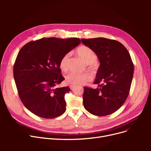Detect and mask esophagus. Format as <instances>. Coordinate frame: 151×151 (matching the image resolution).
<instances>
[{"mask_svg":"<svg viewBox=\"0 0 151 151\" xmlns=\"http://www.w3.org/2000/svg\"><path fill=\"white\" fill-rule=\"evenodd\" d=\"M69 87H70V88L71 90H73L75 89V86H74V85H70Z\"/></svg>","mask_w":151,"mask_h":151,"instance_id":"obj_1","label":"esophagus"}]
</instances>
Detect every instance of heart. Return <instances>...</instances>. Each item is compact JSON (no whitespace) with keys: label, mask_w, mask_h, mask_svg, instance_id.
I'll return each instance as SVG.
<instances>
[{"label":"heart","mask_w":151,"mask_h":151,"mask_svg":"<svg viewBox=\"0 0 151 151\" xmlns=\"http://www.w3.org/2000/svg\"><path fill=\"white\" fill-rule=\"evenodd\" d=\"M76 54L86 63L89 64L91 68H93L92 63L97 60V55L89 47L81 46L76 50ZM70 54L67 53L62 57L60 62V68L62 70L66 71L68 69ZM92 76L89 73H78L70 72L65 76V82L70 85H81L84 84L92 80Z\"/></svg>","instance_id":"heart-1"}]
</instances>
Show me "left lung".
I'll list each match as a JSON object with an SVG mask.
<instances>
[{
  "label": "left lung",
  "instance_id": "left-lung-1",
  "mask_svg": "<svg viewBox=\"0 0 151 151\" xmlns=\"http://www.w3.org/2000/svg\"><path fill=\"white\" fill-rule=\"evenodd\" d=\"M82 43L97 55L100 65L93 84L84 87L83 105L90 113L99 116L112 114L127 98L134 71L128 50L120 42L105 38L81 39Z\"/></svg>",
  "mask_w": 151,
  "mask_h": 151
}]
</instances>
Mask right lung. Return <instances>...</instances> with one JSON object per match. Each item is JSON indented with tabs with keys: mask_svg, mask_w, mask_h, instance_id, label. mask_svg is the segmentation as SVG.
Returning <instances> with one entry per match:
<instances>
[{
	"mask_svg": "<svg viewBox=\"0 0 151 151\" xmlns=\"http://www.w3.org/2000/svg\"><path fill=\"white\" fill-rule=\"evenodd\" d=\"M81 43L80 39L42 38L23 46L16 59L13 76L19 98L36 116L53 119L66 110L68 86L55 88L65 78L61 75L62 57Z\"/></svg>",
	"mask_w": 151,
	"mask_h": 151,
	"instance_id": "1",
	"label": "right lung"
}]
</instances>
